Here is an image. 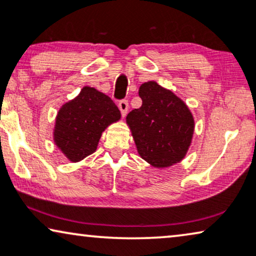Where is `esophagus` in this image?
Segmentation results:
<instances>
[{
    "label": "esophagus",
    "mask_w": 256,
    "mask_h": 256,
    "mask_svg": "<svg viewBox=\"0 0 256 256\" xmlns=\"http://www.w3.org/2000/svg\"><path fill=\"white\" fill-rule=\"evenodd\" d=\"M118 110H120V112H121V114L124 115H124L127 114V112H128V107H129L128 100H126V99H124V100H120V101H118Z\"/></svg>",
    "instance_id": "34e87169"
}]
</instances>
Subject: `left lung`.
<instances>
[{
    "label": "left lung",
    "mask_w": 256,
    "mask_h": 256,
    "mask_svg": "<svg viewBox=\"0 0 256 256\" xmlns=\"http://www.w3.org/2000/svg\"><path fill=\"white\" fill-rule=\"evenodd\" d=\"M142 106L127 115L140 156L157 168L170 166L184 158L194 122L191 112L180 98L155 82L138 90Z\"/></svg>",
    "instance_id": "obj_1"
}]
</instances>
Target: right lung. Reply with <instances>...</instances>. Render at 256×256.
<instances>
[{
	"instance_id": "obj_1",
	"label": "right lung",
	"mask_w": 256,
	"mask_h": 256,
	"mask_svg": "<svg viewBox=\"0 0 256 256\" xmlns=\"http://www.w3.org/2000/svg\"><path fill=\"white\" fill-rule=\"evenodd\" d=\"M120 118V110L110 96L85 86L76 99L59 110L54 142L71 162H79L96 152L102 132Z\"/></svg>"
}]
</instances>
